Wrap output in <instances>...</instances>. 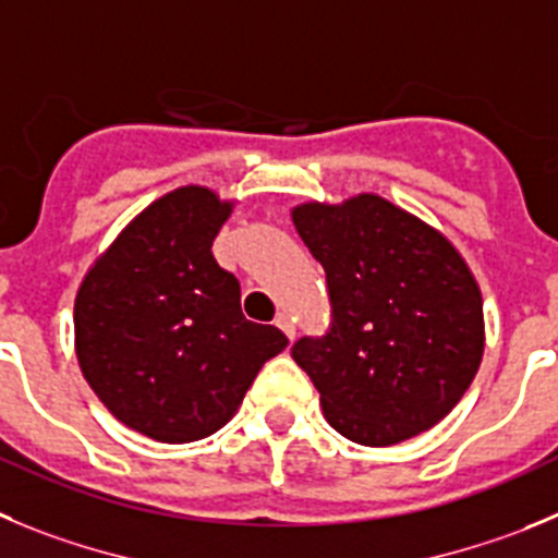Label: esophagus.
<instances>
[{
    "label": "esophagus",
    "mask_w": 558,
    "mask_h": 558,
    "mask_svg": "<svg viewBox=\"0 0 558 558\" xmlns=\"http://www.w3.org/2000/svg\"><path fill=\"white\" fill-rule=\"evenodd\" d=\"M275 325H278V328L283 330V333L289 336V339H294V336H298V328H294V319H291L289 314H280L278 319H275Z\"/></svg>",
    "instance_id": "obj_1"
}]
</instances>
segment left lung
Listing matches in <instances>:
<instances>
[{
    "label": "left lung",
    "mask_w": 558,
    "mask_h": 558,
    "mask_svg": "<svg viewBox=\"0 0 558 558\" xmlns=\"http://www.w3.org/2000/svg\"><path fill=\"white\" fill-rule=\"evenodd\" d=\"M291 222L328 278V333L291 348L325 420L369 448L434 428L484 355V303L466 260L378 194L298 205Z\"/></svg>",
    "instance_id": "8db88e82"
}]
</instances>
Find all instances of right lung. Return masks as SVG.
<instances>
[{"instance_id": "right-lung-1", "label": "right lung", "mask_w": 558, "mask_h": 558, "mask_svg": "<svg viewBox=\"0 0 558 558\" xmlns=\"http://www.w3.org/2000/svg\"><path fill=\"white\" fill-rule=\"evenodd\" d=\"M233 203L183 185L144 208L88 269L74 300L80 369L119 423L155 441H197L235 414L289 344L242 314L210 244Z\"/></svg>"}]
</instances>
